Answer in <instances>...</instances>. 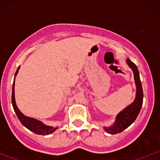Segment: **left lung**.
<instances>
[{
	"instance_id": "obj_1",
	"label": "left lung",
	"mask_w": 160,
	"mask_h": 160,
	"mask_svg": "<svg viewBox=\"0 0 160 160\" xmlns=\"http://www.w3.org/2000/svg\"><path fill=\"white\" fill-rule=\"evenodd\" d=\"M126 62L128 67L133 71L135 83L136 86V95L132 103L124 108L117 115L113 124L109 127H104V131L111 135L122 132L124 129L132 124L134 121L136 120L143 104V89L139 76V71L137 66L131 60L127 58Z\"/></svg>"
}]
</instances>
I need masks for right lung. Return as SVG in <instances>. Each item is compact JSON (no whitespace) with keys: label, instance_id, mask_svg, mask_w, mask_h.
I'll return each instance as SVG.
<instances>
[{"label":"right lung","instance_id":"1","mask_svg":"<svg viewBox=\"0 0 160 160\" xmlns=\"http://www.w3.org/2000/svg\"><path fill=\"white\" fill-rule=\"evenodd\" d=\"M19 68H18L17 71H16L15 74V78H14L13 83H12V107H13L14 111L17 115L18 119H19L20 122H22V124L25 127H26L28 129H29L30 131L33 132L34 133L38 134V135H48L49 134L52 133L53 132H55L57 129V127H53V126H47L44 123L41 122V121L36 120V119L32 118V117H26L19 111V109L18 108L17 105H16V100H15V79L16 76L17 75L18 72H19Z\"/></svg>","mask_w":160,"mask_h":160}]
</instances>
